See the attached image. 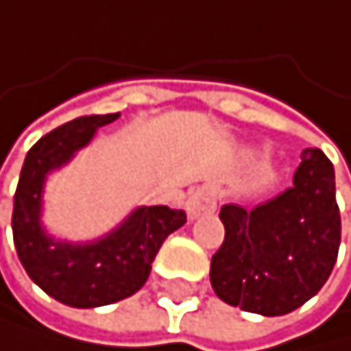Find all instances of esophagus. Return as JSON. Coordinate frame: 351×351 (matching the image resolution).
<instances>
[{"instance_id":"1","label":"esophagus","mask_w":351,"mask_h":351,"mask_svg":"<svg viewBox=\"0 0 351 351\" xmlns=\"http://www.w3.org/2000/svg\"><path fill=\"white\" fill-rule=\"evenodd\" d=\"M213 210H215V197L206 189H197L186 197V215L191 219H197L206 213H213Z\"/></svg>"}]
</instances>
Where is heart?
Instances as JSON below:
<instances>
[{
	"instance_id": "1",
	"label": "heart",
	"mask_w": 351,
	"mask_h": 351,
	"mask_svg": "<svg viewBox=\"0 0 351 351\" xmlns=\"http://www.w3.org/2000/svg\"><path fill=\"white\" fill-rule=\"evenodd\" d=\"M250 180H252V184H255V186L270 184L272 180H275V167H272V162H268V160H261L255 169H252Z\"/></svg>"
}]
</instances>
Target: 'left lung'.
Listing matches in <instances>:
<instances>
[{
  "mask_svg": "<svg viewBox=\"0 0 351 351\" xmlns=\"http://www.w3.org/2000/svg\"><path fill=\"white\" fill-rule=\"evenodd\" d=\"M224 244L210 259V286L228 306L281 317L328 281L341 244L334 167L321 149H303L292 186L246 210H219Z\"/></svg>",
  "mask_w": 351,
  "mask_h": 351,
  "instance_id": "left-lung-1",
  "label": "left lung"
}]
</instances>
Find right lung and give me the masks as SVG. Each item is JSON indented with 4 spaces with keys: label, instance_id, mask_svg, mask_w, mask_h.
<instances>
[{
    "label": "right lung",
    "instance_id": "add662e5",
    "mask_svg": "<svg viewBox=\"0 0 351 351\" xmlns=\"http://www.w3.org/2000/svg\"><path fill=\"white\" fill-rule=\"evenodd\" d=\"M118 114L81 116L45 134L25 156L12 208V237L21 266L37 286L72 308L110 306L138 292L152 272L162 241L186 221L184 210L138 206L94 241H63L41 224L43 186L50 171L90 145L99 127Z\"/></svg>",
    "mask_w": 351,
    "mask_h": 351
}]
</instances>
